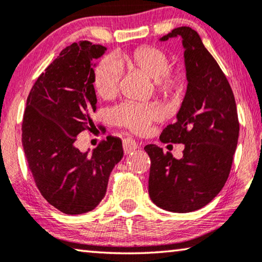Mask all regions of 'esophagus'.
<instances>
[{
	"label": "esophagus",
	"instance_id": "1",
	"mask_svg": "<svg viewBox=\"0 0 262 262\" xmlns=\"http://www.w3.org/2000/svg\"><path fill=\"white\" fill-rule=\"evenodd\" d=\"M123 148H124V152L127 155V154L135 151V150L138 148V144L137 142L134 141L132 138H125L123 141Z\"/></svg>",
	"mask_w": 262,
	"mask_h": 262
}]
</instances>
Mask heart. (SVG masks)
Here are the masks:
<instances>
[{
    "label": "heart",
    "instance_id": "heart-1",
    "mask_svg": "<svg viewBox=\"0 0 262 262\" xmlns=\"http://www.w3.org/2000/svg\"><path fill=\"white\" fill-rule=\"evenodd\" d=\"M119 66L141 71L155 82L156 88L163 94H170L184 83L180 71H171L168 56L155 46H143L131 53H123L117 58H103L95 69V89L102 99H111L117 94L120 80ZM112 117L117 124L135 132L144 131L149 123L159 120L161 111L155 105L123 103L112 111Z\"/></svg>",
    "mask_w": 262,
    "mask_h": 262
}]
</instances>
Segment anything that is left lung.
I'll list each match as a JSON object with an SVG mask.
<instances>
[{
  "label": "left lung",
  "mask_w": 262,
  "mask_h": 262,
  "mask_svg": "<svg viewBox=\"0 0 262 262\" xmlns=\"http://www.w3.org/2000/svg\"><path fill=\"white\" fill-rule=\"evenodd\" d=\"M180 37L187 89L177 114L161 142L181 143L184 156L175 159L155 144L144 150L151 160L149 195L170 212H192L207 205L223 188L237 146L239 124L234 93L199 34L191 27L174 28L160 38Z\"/></svg>",
  "instance_id": "8db88e82"
}]
</instances>
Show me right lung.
I'll use <instances>...</instances> for the list:
<instances>
[{"mask_svg": "<svg viewBox=\"0 0 262 262\" xmlns=\"http://www.w3.org/2000/svg\"><path fill=\"white\" fill-rule=\"evenodd\" d=\"M91 41L74 42L32 87L23 120L28 168L46 202L67 214L95 209L110 174L123 159L121 139L108 136L92 152L76 148L77 135L94 126L95 59L106 51Z\"/></svg>", "mask_w": 262, "mask_h": 262, "instance_id": "1", "label": "right lung"}]
</instances>
